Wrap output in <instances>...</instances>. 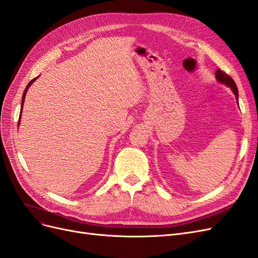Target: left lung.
Returning <instances> with one entry per match:
<instances>
[{"label": "left lung", "mask_w": 258, "mask_h": 258, "mask_svg": "<svg viewBox=\"0 0 258 258\" xmlns=\"http://www.w3.org/2000/svg\"><path fill=\"white\" fill-rule=\"evenodd\" d=\"M215 75H216V80H217L218 82L222 83V84L227 85L228 87L231 88L232 92L235 93L236 99H237V101H238V98H239V97H238V88H237L236 83L233 82V80L231 79V77H230L228 74H226L224 71H222V70H220V69L216 70ZM238 104H239V103H238Z\"/></svg>", "instance_id": "obj_1"}]
</instances>
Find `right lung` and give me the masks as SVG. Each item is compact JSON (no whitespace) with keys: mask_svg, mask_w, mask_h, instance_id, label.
Instances as JSON below:
<instances>
[{"mask_svg":"<svg viewBox=\"0 0 258 258\" xmlns=\"http://www.w3.org/2000/svg\"><path fill=\"white\" fill-rule=\"evenodd\" d=\"M37 79V77H35V79H33L32 81H31L28 85H27V87H26V89H25V91H23V96H22V100H21V111H22V106H23V102H25V98H26V93H27V91H28V89H29V87L31 85H32V83L35 81ZM20 116H21V114L19 115V120H18V124H19V122H20Z\"/></svg>","mask_w":258,"mask_h":258,"instance_id":"1","label":"right lung"}]
</instances>
